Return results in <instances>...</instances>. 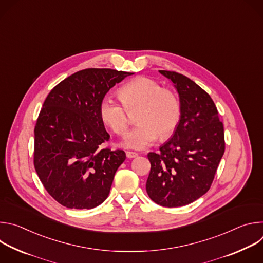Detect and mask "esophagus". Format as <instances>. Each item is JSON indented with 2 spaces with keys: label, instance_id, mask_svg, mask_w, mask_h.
<instances>
[{
  "label": "esophagus",
  "instance_id": "obj_1",
  "mask_svg": "<svg viewBox=\"0 0 263 263\" xmlns=\"http://www.w3.org/2000/svg\"><path fill=\"white\" fill-rule=\"evenodd\" d=\"M126 155H127L128 158H135V157L138 156V154L136 152H131V151H127Z\"/></svg>",
  "mask_w": 263,
  "mask_h": 263
}]
</instances>
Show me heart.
Returning a JSON list of instances; mask_svg holds the SVG:
<instances>
[{"label": "heart", "instance_id": "obj_1", "mask_svg": "<svg viewBox=\"0 0 263 263\" xmlns=\"http://www.w3.org/2000/svg\"><path fill=\"white\" fill-rule=\"evenodd\" d=\"M119 103L104 97L99 106L103 123L117 135H124L129 127L128 111L139 107L136 115L138 125L125 137L123 143L130 148H144L160 136L168 138L177 129L181 118L178 96L170 88L161 87L154 79L136 77L119 89Z\"/></svg>", "mask_w": 263, "mask_h": 263}]
</instances>
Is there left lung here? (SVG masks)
Segmentation results:
<instances>
[{"label": "left lung", "instance_id": "obj_1", "mask_svg": "<svg viewBox=\"0 0 263 263\" xmlns=\"http://www.w3.org/2000/svg\"><path fill=\"white\" fill-rule=\"evenodd\" d=\"M172 80L181 103V118L173 137L149 152L146 193L164 207L184 206L205 195L224 152L223 125L210 96L182 73L159 70Z\"/></svg>", "mask_w": 263, "mask_h": 263}]
</instances>
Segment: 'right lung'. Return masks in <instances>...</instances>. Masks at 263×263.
<instances>
[{"mask_svg": "<svg viewBox=\"0 0 263 263\" xmlns=\"http://www.w3.org/2000/svg\"><path fill=\"white\" fill-rule=\"evenodd\" d=\"M133 72L85 68L70 74L48 95L34 128V167L46 191L59 204L91 209L103 203L123 149L101 144L109 140L99 115L102 99Z\"/></svg>", "mask_w": 263, "mask_h": 263, "instance_id": "right-lung-1", "label": "right lung"}]
</instances>
